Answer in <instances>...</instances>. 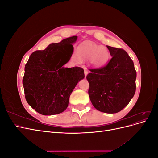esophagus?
Instances as JSON below:
<instances>
[{
  "instance_id": "1",
  "label": "esophagus",
  "mask_w": 158,
  "mask_h": 158,
  "mask_svg": "<svg viewBox=\"0 0 158 158\" xmlns=\"http://www.w3.org/2000/svg\"><path fill=\"white\" fill-rule=\"evenodd\" d=\"M88 74V71L86 69H84V75H85V77H86V76Z\"/></svg>"
}]
</instances>
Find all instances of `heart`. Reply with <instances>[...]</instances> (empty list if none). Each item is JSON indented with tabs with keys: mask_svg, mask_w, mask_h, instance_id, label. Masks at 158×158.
Listing matches in <instances>:
<instances>
[{
	"mask_svg": "<svg viewBox=\"0 0 158 158\" xmlns=\"http://www.w3.org/2000/svg\"><path fill=\"white\" fill-rule=\"evenodd\" d=\"M72 58L75 62L89 59L90 66L94 68H100L108 62L110 58V52L106 47L86 42L78 47L77 53H74Z\"/></svg>",
	"mask_w": 158,
	"mask_h": 158,
	"instance_id": "obj_1",
	"label": "heart"
}]
</instances>
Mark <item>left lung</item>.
<instances>
[{
    "label": "left lung",
    "mask_w": 158,
    "mask_h": 158,
    "mask_svg": "<svg viewBox=\"0 0 158 158\" xmlns=\"http://www.w3.org/2000/svg\"><path fill=\"white\" fill-rule=\"evenodd\" d=\"M107 47L112 58L103 67L89 69L88 94L98 111L116 113L127 106L135 94L136 72L125 50Z\"/></svg>",
    "instance_id": "obj_1"
}]
</instances>
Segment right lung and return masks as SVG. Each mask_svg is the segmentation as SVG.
<instances>
[{
	"instance_id": "add662e5",
	"label": "right lung",
	"mask_w": 158,
	"mask_h": 158,
	"mask_svg": "<svg viewBox=\"0 0 158 158\" xmlns=\"http://www.w3.org/2000/svg\"><path fill=\"white\" fill-rule=\"evenodd\" d=\"M78 37L51 44L45 50L35 51L25 66L22 83L28 104L43 115H52L65 111L70 95L80 80L84 69L64 68L73 55Z\"/></svg>"
}]
</instances>
